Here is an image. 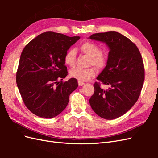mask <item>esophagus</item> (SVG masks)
<instances>
[{"instance_id": "esophagus-1", "label": "esophagus", "mask_w": 158, "mask_h": 158, "mask_svg": "<svg viewBox=\"0 0 158 158\" xmlns=\"http://www.w3.org/2000/svg\"><path fill=\"white\" fill-rule=\"evenodd\" d=\"M78 85H80V86H82V85H83L85 84L84 82H81V81H78Z\"/></svg>"}]
</instances>
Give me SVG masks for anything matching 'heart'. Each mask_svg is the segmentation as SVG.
<instances>
[{
	"label": "heart",
	"mask_w": 158,
	"mask_h": 158,
	"mask_svg": "<svg viewBox=\"0 0 158 158\" xmlns=\"http://www.w3.org/2000/svg\"><path fill=\"white\" fill-rule=\"evenodd\" d=\"M80 50L84 54L91 58L90 64H93L97 68H103L106 64V57L102 53L100 47L92 42H85L80 46ZM76 52L74 49H70L66 52L64 60L66 65L73 66L74 64ZM95 70L94 68L81 69L75 67L72 69L69 74L72 78L81 82L88 81L95 75Z\"/></svg>",
	"instance_id": "b5f03b06"
}]
</instances>
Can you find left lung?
<instances>
[{
  "mask_svg": "<svg viewBox=\"0 0 158 158\" xmlns=\"http://www.w3.org/2000/svg\"><path fill=\"white\" fill-rule=\"evenodd\" d=\"M89 39L105 43L109 49L106 67L97 77L109 88L103 89L95 82L89 102L98 116L112 120L125 114L140 96L144 81L142 58L136 45L118 32L94 33Z\"/></svg>",
  "mask_w": 158,
  "mask_h": 158,
  "instance_id": "8db88e82",
  "label": "left lung"
}]
</instances>
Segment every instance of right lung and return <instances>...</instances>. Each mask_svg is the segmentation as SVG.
Segmentation results:
<instances>
[{"label":"right lung","mask_w":158,"mask_h":158,"mask_svg":"<svg viewBox=\"0 0 158 158\" xmlns=\"http://www.w3.org/2000/svg\"><path fill=\"white\" fill-rule=\"evenodd\" d=\"M47 31L28 43L22 51L16 73V84L27 108L35 115L51 118L67 106L70 94L78 81L70 78L64 60L66 52L80 40Z\"/></svg>","instance_id":"obj_1"}]
</instances>
